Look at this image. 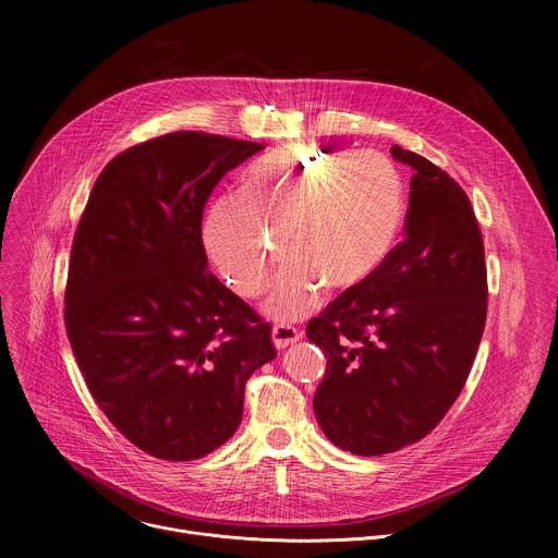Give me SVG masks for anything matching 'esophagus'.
I'll return each mask as SVG.
<instances>
[{
    "mask_svg": "<svg viewBox=\"0 0 558 558\" xmlns=\"http://www.w3.org/2000/svg\"><path fill=\"white\" fill-rule=\"evenodd\" d=\"M271 338H274L276 349H287V347L295 344L302 338V333H300V329H295L291 325H276L271 331Z\"/></svg>",
    "mask_w": 558,
    "mask_h": 558,
    "instance_id": "esophagus-1",
    "label": "esophagus"
}]
</instances>
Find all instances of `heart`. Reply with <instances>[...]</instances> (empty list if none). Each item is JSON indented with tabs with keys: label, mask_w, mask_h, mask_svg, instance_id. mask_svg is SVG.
<instances>
[{
	"label": "heart",
	"mask_w": 558,
	"mask_h": 558,
	"mask_svg": "<svg viewBox=\"0 0 558 558\" xmlns=\"http://www.w3.org/2000/svg\"><path fill=\"white\" fill-rule=\"evenodd\" d=\"M407 214V187L390 158L284 145L254 163L241 194L218 198L203 222L207 256L243 298L263 291L284 250L267 311L298 320L323 302L327 284L351 289L388 258Z\"/></svg>",
	"instance_id": "obj_1"
}]
</instances>
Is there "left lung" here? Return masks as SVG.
<instances>
[{"mask_svg":"<svg viewBox=\"0 0 558 558\" xmlns=\"http://www.w3.org/2000/svg\"><path fill=\"white\" fill-rule=\"evenodd\" d=\"M413 170L404 241L306 325L327 355L313 397L325 435L362 457L424 439L459 397L488 313L480 222L459 183L392 145Z\"/></svg>","mask_w":558,"mask_h":558,"instance_id":"left-lung-1","label":"left lung"}]
</instances>
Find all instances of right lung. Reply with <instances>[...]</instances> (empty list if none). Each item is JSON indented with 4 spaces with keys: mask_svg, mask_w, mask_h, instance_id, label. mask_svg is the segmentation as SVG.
I'll return each mask as SVG.
<instances>
[{
    "mask_svg": "<svg viewBox=\"0 0 558 558\" xmlns=\"http://www.w3.org/2000/svg\"><path fill=\"white\" fill-rule=\"evenodd\" d=\"M263 143L172 132L104 168L76 225L65 331L114 428L143 452L190 461L243 420L250 375L276 357L271 325L209 269L203 209Z\"/></svg>",
    "mask_w": 558,
    "mask_h": 558,
    "instance_id": "obj_1",
    "label": "right lung"
}]
</instances>
